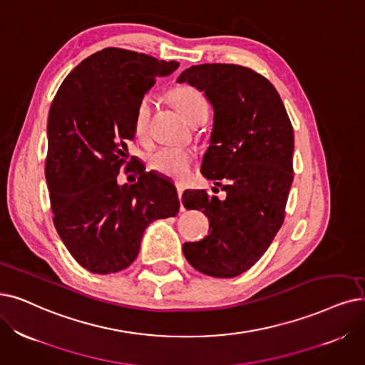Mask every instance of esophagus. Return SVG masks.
I'll return each instance as SVG.
<instances>
[{"label":"esophagus","mask_w":365,"mask_h":365,"mask_svg":"<svg viewBox=\"0 0 365 365\" xmlns=\"http://www.w3.org/2000/svg\"><path fill=\"white\" fill-rule=\"evenodd\" d=\"M177 190H178V197H180V200H181L182 193H184V187H182L181 184H178V185H177ZM181 211H184V207H181Z\"/></svg>","instance_id":"1"}]
</instances>
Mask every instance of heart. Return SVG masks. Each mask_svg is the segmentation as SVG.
<instances>
[{
  "label": "heart",
  "instance_id": "b5f03b06",
  "mask_svg": "<svg viewBox=\"0 0 365 365\" xmlns=\"http://www.w3.org/2000/svg\"><path fill=\"white\" fill-rule=\"evenodd\" d=\"M169 98L172 105L177 108V110L184 116L187 123L192 125L207 116L208 113V103L203 94L193 88V86L181 85L173 88L169 94ZM151 109H153V101L150 97H143L136 109L135 113V135L138 139L143 140L148 136L150 130V121H151ZM193 154L187 150L181 148H160L154 151L150 158L148 163L153 170H155L160 175H165L168 178L173 180H184L190 168L193 165Z\"/></svg>",
  "mask_w": 365,
  "mask_h": 365
}]
</instances>
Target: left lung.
Returning a JSON list of instances; mask_svg holds the SVG:
<instances>
[{
  "label": "left lung",
  "instance_id": "8db88e82",
  "mask_svg": "<svg viewBox=\"0 0 365 365\" xmlns=\"http://www.w3.org/2000/svg\"><path fill=\"white\" fill-rule=\"evenodd\" d=\"M178 82L196 86L212 105L200 172L226 192L223 200L205 190L184 192L182 205L208 217L210 233L185 242L182 252L202 274L232 279L256 264L283 225L294 181V128L274 85L249 67L192 66Z\"/></svg>",
  "mask_w": 365,
  "mask_h": 365
}]
</instances>
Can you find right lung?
I'll list each match as a JSON object with an SVG mask.
<instances>
[{
    "label": "right lung",
    "instance_id": "1",
    "mask_svg": "<svg viewBox=\"0 0 365 365\" xmlns=\"http://www.w3.org/2000/svg\"><path fill=\"white\" fill-rule=\"evenodd\" d=\"M178 66L106 48L73 68L52 101L45 175L53 225L70 255L90 272L132 265L143 230L180 211L175 185L142 165L135 166V184L116 181L120 168L130 166L127 145L135 139L139 101L155 78Z\"/></svg>",
    "mask_w": 365,
    "mask_h": 365
}]
</instances>
